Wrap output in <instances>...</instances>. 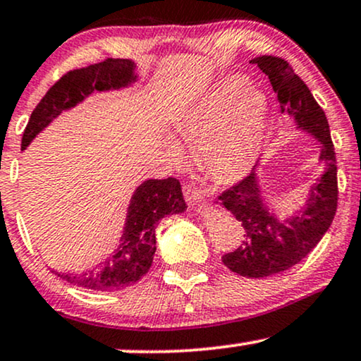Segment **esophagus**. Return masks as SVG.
Listing matches in <instances>:
<instances>
[{
    "label": "esophagus",
    "instance_id": "esophagus-1",
    "mask_svg": "<svg viewBox=\"0 0 361 361\" xmlns=\"http://www.w3.org/2000/svg\"><path fill=\"white\" fill-rule=\"evenodd\" d=\"M183 195H185L186 203H188L190 207H195V204H200L203 202V198L198 195V191H196L195 188H191L190 185H186L183 188Z\"/></svg>",
    "mask_w": 361,
    "mask_h": 361
}]
</instances>
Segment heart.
<instances>
[{
    "instance_id": "1",
    "label": "heart",
    "mask_w": 361,
    "mask_h": 361,
    "mask_svg": "<svg viewBox=\"0 0 361 361\" xmlns=\"http://www.w3.org/2000/svg\"><path fill=\"white\" fill-rule=\"evenodd\" d=\"M270 99L243 75H228L186 106L173 123L180 145L195 158L213 183L233 186L243 181L262 153ZM168 157L183 165L185 154L168 143Z\"/></svg>"
}]
</instances>
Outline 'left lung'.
<instances>
[{"instance_id": "obj_1", "label": "left lung", "mask_w": 361, "mask_h": 361, "mask_svg": "<svg viewBox=\"0 0 361 361\" xmlns=\"http://www.w3.org/2000/svg\"><path fill=\"white\" fill-rule=\"evenodd\" d=\"M253 63L270 80L281 113L293 120L296 130L318 141V159L325 163L317 183L308 186L302 207L285 218L278 216L263 196L257 168L220 196L221 207L233 214L246 233L235 252L223 255V264L241 276L267 278L295 267L318 245L336 213L338 186L330 126L308 86L285 59L258 56Z\"/></svg>"}]
</instances>
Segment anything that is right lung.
I'll return each mask as SVG.
<instances>
[{
	"label": "right lung",
	"instance_id": "right-lung-1",
	"mask_svg": "<svg viewBox=\"0 0 361 361\" xmlns=\"http://www.w3.org/2000/svg\"><path fill=\"white\" fill-rule=\"evenodd\" d=\"M133 59H113L66 73L56 81L31 113L21 140V152L44 131L63 111L78 106L93 93L133 88L138 81ZM186 203L176 178L147 180L136 186L126 208L125 226L116 250L109 257L81 273H56L71 285L94 291H115L135 285L149 270L157 252V223L168 214L185 213Z\"/></svg>",
	"mask_w": 361,
	"mask_h": 361
}]
</instances>
